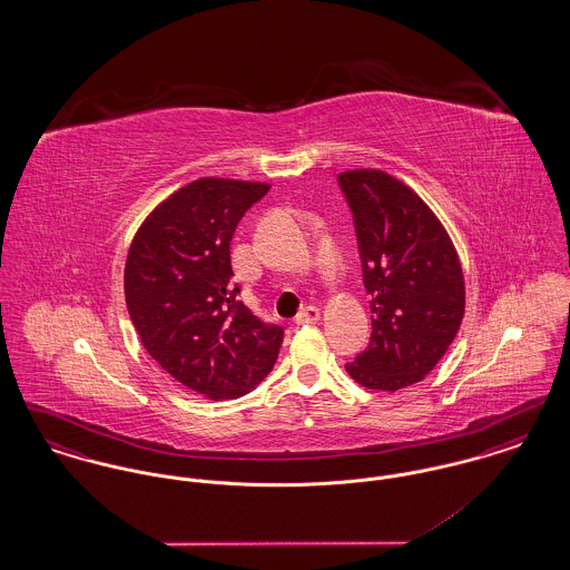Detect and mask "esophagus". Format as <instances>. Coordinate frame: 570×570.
<instances>
[{"label": "esophagus", "mask_w": 570, "mask_h": 570, "mask_svg": "<svg viewBox=\"0 0 570 570\" xmlns=\"http://www.w3.org/2000/svg\"><path fill=\"white\" fill-rule=\"evenodd\" d=\"M321 321V309L316 305H307L297 314V325H314Z\"/></svg>", "instance_id": "esophagus-1"}]
</instances>
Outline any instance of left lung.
Instances as JSON below:
<instances>
[{
  "label": "left lung",
  "instance_id": "left-lung-1",
  "mask_svg": "<svg viewBox=\"0 0 570 570\" xmlns=\"http://www.w3.org/2000/svg\"><path fill=\"white\" fill-rule=\"evenodd\" d=\"M372 297L370 346L346 365L365 389L395 393L425 379L453 344L465 309L458 249L428 203L376 168L337 175Z\"/></svg>",
  "mask_w": 570,
  "mask_h": 570
}]
</instances>
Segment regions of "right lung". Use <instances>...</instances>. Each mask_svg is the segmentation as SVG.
<instances>
[{
	"label": "right lung",
	"instance_id": "right-lung-1",
	"mask_svg": "<svg viewBox=\"0 0 570 570\" xmlns=\"http://www.w3.org/2000/svg\"><path fill=\"white\" fill-rule=\"evenodd\" d=\"M269 184L203 177L173 191L136 230L124 269L140 344L177 382L207 400H237L275 365L284 328L237 298L230 242Z\"/></svg>",
	"mask_w": 570,
	"mask_h": 570
}]
</instances>
